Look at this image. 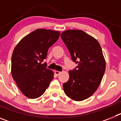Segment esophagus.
<instances>
[{
  "label": "esophagus",
  "instance_id": "34e87169",
  "mask_svg": "<svg viewBox=\"0 0 121 121\" xmlns=\"http://www.w3.org/2000/svg\"><path fill=\"white\" fill-rule=\"evenodd\" d=\"M54 73H55L56 75L58 76V75H59L61 73V72H60V71H54Z\"/></svg>",
  "mask_w": 121,
  "mask_h": 121
}]
</instances>
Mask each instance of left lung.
<instances>
[{
    "label": "left lung",
    "mask_w": 121,
    "mask_h": 121,
    "mask_svg": "<svg viewBox=\"0 0 121 121\" xmlns=\"http://www.w3.org/2000/svg\"><path fill=\"white\" fill-rule=\"evenodd\" d=\"M60 37L78 65L69 71L70 78L63 84L65 95L81 101L96 91L105 70V60L96 39L84 31L70 30L61 33Z\"/></svg>",
    "instance_id": "obj_1"
}]
</instances>
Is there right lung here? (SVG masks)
<instances>
[{
	"instance_id": "add662e5",
	"label": "right lung",
	"mask_w": 121,
	"mask_h": 121,
	"mask_svg": "<svg viewBox=\"0 0 121 121\" xmlns=\"http://www.w3.org/2000/svg\"><path fill=\"white\" fill-rule=\"evenodd\" d=\"M60 32L37 29L19 42L11 57V74L20 90L35 99L45 91L54 73L43 63L48 50L59 39Z\"/></svg>"
}]
</instances>
